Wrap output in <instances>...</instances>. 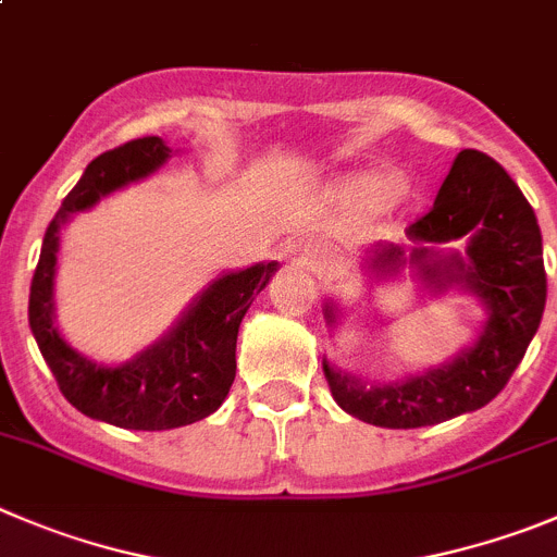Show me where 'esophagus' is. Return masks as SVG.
<instances>
[{"label": "esophagus", "instance_id": "34e87169", "mask_svg": "<svg viewBox=\"0 0 557 557\" xmlns=\"http://www.w3.org/2000/svg\"><path fill=\"white\" fill-rule=\"evenodd\" d=\"M300 259H304L306 268L325 270V268H331V264H334L336 253L331 251L329 245H323V243H309V245H306V248H304V253H300Z\"/></svg>", "mask_w": 557, "mask_h": 557}]
</instances>
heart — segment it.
I'll use <instances>...</instances> for the list:
<instances>
[{"label":"heart","mask_w":557,"mask_h":557,"mask_svg":"<svg viewBox=\"0 0 557 557\" xmlns=\"http://www.w3.org/2000/svg\"><path fill=\"white\" fill-rule=\"evenodd\" d=\"M356 190L372 198H386L400 190V178L392 176V173H367L356 182Z\"/></svg>","instance_id":"obj_1"}]
</instances>
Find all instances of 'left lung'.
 Returning <instances> with one entry per match:
<instances>
[{
    "mask_svg": "<svg viewBox=\"0 0 557 557\" xmlns=\"http://www.w3.org/2000/svg\"><path fill=\"white\" fill-rule=\"evenodd\" d=\"M414 264L433 293L461 287L486 306L488 320L469 348L447 364L428 367L392 384H361L323 359L331 395L350 417L381 428H425L475 411L503 392L542 323L547 273L542 228L533 207L505 168L475 149L453 162L433 209L406 228ZM468 237V253L442 258L431 244ZM406 264L400 245L372 248L370 268L381 275ZM325 320L339 309L325 304Z\"/></svg>",
    "mask_w": 557,
    "mask_h": 557,
    "instance_id": "8db88e82",
    "label": "left lung"
}]
</instances>
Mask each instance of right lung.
Wrapping results in <instances>:
<instances>
[{
    "instance_id": "add662e5",
    "label": "right lung",
    "mask_w": 557,
    "mask_h": 557,
    "mask_svg": "<svg viewBox=\"0 0 557 557\" xmlns=\"http://www.w3.org/2000/svg\"><path fill=\"white\" fill-rule=\"evenodd\" d=\"M168 157L162 137H137L96 157L46 228L29 287V329L65 400L85 417L129 431L182 428L221 408L237 372L239 323L278 270V262H259L215 278L162 339L124 364H96L71 348L54 325L60 228L107 193L154 173Z\"/></svg>"
}]
</instances>
